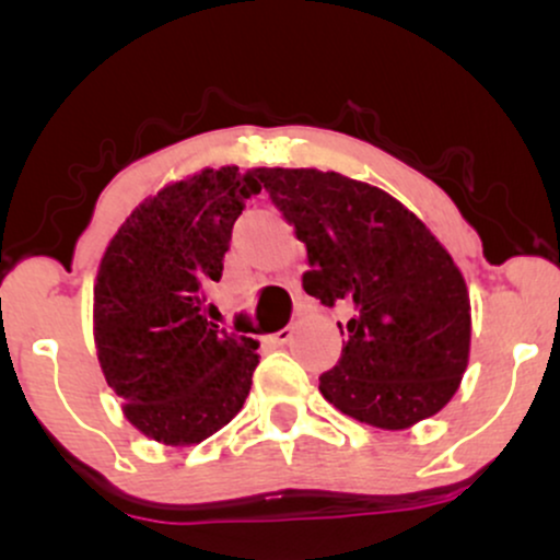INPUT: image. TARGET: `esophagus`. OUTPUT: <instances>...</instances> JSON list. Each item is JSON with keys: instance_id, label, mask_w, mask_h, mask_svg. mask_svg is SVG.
<instances>
[{"instance_id": "34e87169", "label": "esophagus", "mask_w": 560, "mask_h": 560, "mask_svg": "<svg viewBox=\"0 0 560 560\" xmlns=\"http://www.w3.org/2000/svg\"><path fill=\"white\" fill-rule=\"evenodd\" d=\"M292 337H294V326L289 324V326H284V329H279L273 334V342L276 345H289V342H292Z\"/></svg>"}]
</instances>
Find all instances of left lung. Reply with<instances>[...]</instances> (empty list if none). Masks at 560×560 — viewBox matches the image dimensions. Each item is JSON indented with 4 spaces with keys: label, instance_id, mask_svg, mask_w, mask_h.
I'll use <instances>...</instances> for the list:
<instances>
[{
    "label": "left lung",
    "instance_id": "8db88e82",
    "mask_svg": "<svg viewBox=\"0 0 560 560\" xmlns=\"http://www.w3.org/2000/svg\"><path fill=\"white\" fill-rule=\"evenodd\" d=\"M305 244L302 289L345 307L347 342L320 395L352 419L408 429L458 389L471 345L466 281L432 231L376 186L316 168H260Z\"/></svg>",
    "mask_w": 560,
    "mask_h": 560
}]
</instances>
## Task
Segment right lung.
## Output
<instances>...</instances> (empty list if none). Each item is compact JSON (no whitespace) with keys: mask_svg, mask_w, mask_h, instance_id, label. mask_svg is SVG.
<instances>
[{"mask_svg":"<svg viewBox=\"0 0 560 560\" xmlns=\"http://www.w3.org/2000/svg\"><path fill=\"white\" fill-rule=\"evenodd\" d=\"M258 171H202L141 202L118 229L94 284V342L126 419L165 445H195L242 410L258 342L210 324L205 287L221 279Z\"/></svg>","mask_w":560,"mask_h":560,"instance_id":"obj_1","label":"right lung"}]
</instances>
